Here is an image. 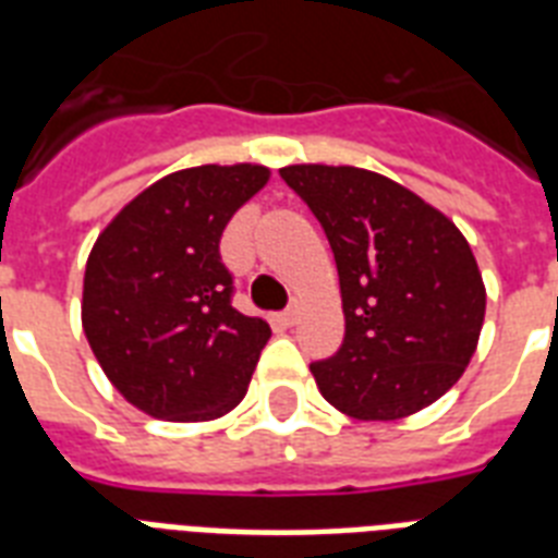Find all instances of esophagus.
I'll use <instances>...</instances> for the list:
<instances>
[{
	"label": "esophagus",
	"instance_id": "34e87169",
	"mask_svg": "<svg viewBox=\"0 0 558 558\" xmlns=\"http://www.w3.org/2000/svg\"><path fill=\"white\" fill-rule=\"evenodd\" d=\"M280 322L287 324V327H292V324H298V306H289L287 313L280 315Z\"/></svg>",
	"mask_w": 558,
	"mask_h": 558
}]
</instances>
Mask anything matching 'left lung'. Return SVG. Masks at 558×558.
Returning a JSON list of instances; mask_svg holds the SVG:
<instances>
[{"label":"left lung","instance_id":"8db88e82","mask_svg":"<svg viewBox=\"0 0 558 558\" xmlns=\"http://www.w3.org/2000/svg\"><path fill=\"white\" fill-rule=\"evenodd\" d=\"M339 269L344 341L310 365L322 397L362 423L423 411L475 356L486 287L466 236L393 179L350 165H289Z\"/></svg>","mask_w":558,"mask_h":558}]
</instances>
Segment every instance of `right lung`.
Instances as JSON below:
<instances>
[{
  "mask_svg": "<svg viewBox=\"0 0 558 558\" xmlns=\"http://www.w3.org/2000/svg\"><path fill=\"white\" fill-rule=\"evenodd\" d=\"M269 177L263 165L177 170L126 202L92 245L83 332L112 388L144 414L208 423L243 402L271 330L231 306L219 236Z\"/></svg>",
  "mask_w": 558,
  "mask_h": 558,
  "instance_id": "obj_1",
  "label": "right lung"
}]
</instances>
